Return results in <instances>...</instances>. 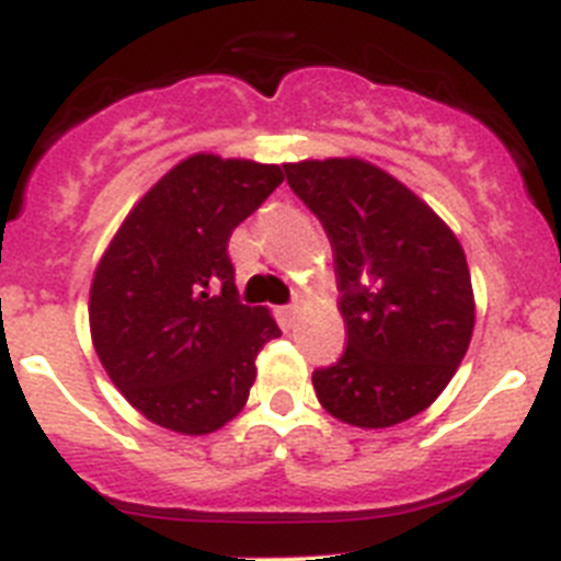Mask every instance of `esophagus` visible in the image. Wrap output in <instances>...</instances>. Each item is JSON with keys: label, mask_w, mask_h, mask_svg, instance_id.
I'll return each instance as SVG.
<instances>
[{"label": "esophagus", "mask_w": 561, "mask_h": 561, "mask_svg": "<svg viewBox=\"0 0 561 561\" xmlns=\"http://www.w3.org/2000/svg\"><path fill=\"white\" fill-rule=\"evenodd\" d=\"M297 311H300V309H297V306H295V304H291V306H286V309H284V317H286V323H295V317H297Z\"/></svg>", "instance_id": "esophagus-1"}]
</instances>
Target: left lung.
Listing matches in <instances>:
<instances>
[{
	"instance_id": "obj_1",
	"label": "left lung",
	"mask_w": 561,
	"mask_h": 561,
	"mask_svg": "<svg viewBox=\"0 0 561 561\" xmlns=\"http://www.w3.org/2000/svg\"><path fill=\"white\" fill-rule=\"evenodd\" d=\"M334 250L348 348L311 374L334 419L393 427L427 410L458 370L474 329L466 255L438 213L356 157L284 165Z\"/></svg>"
}]
</instances>
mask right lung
Listing matches in <instances>:
<instances>
[{
	"mask_svg": "<svg viewBox=\"0 0 561 561\" xmlns=\"http://www.w3.org/2000/svg\"><path fill=\"white\" fill-rule=\"evenodd\" d=\"M284 182L280 165L193 153L142 196L98 264L89 329L114 388L182 435L225 427L247 404L255 356L280 329L241 306L227 241Z\"/></svg>",
	"mask_w": 561,
	"mask_h": 561,
	"instance_id": "add662e5",
	"label": "right lung"
}]
</instances>
